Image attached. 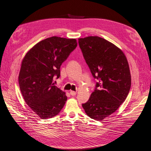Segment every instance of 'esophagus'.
Wrapping results in <instances>:
<instances>
[{
  "mask_svg": "<svg viewBox=\"0 0 151 151\" xmlns=\"http://www.w3.org/2000/svg\"><path fill=\"white\" fill-rule=\"evenodd\" d=\"M70 95H72V96H75L76 94V92L71 91H70Z\"/></svg>",
  "mask_w": 151,
  "mask_h": 151,
  "instance_id": "obj_1",
  "label": "esophagus"
}]
</instances>
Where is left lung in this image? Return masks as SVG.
<instances>
[{
	"mask_svg": "<svg viewBox=\"0 0 151 151\" xmlns=\"http://www.w3.org/2000/svg\"><path fill=\"white\" fill-rule=\"evenodd\" d=\"M78 44L93 77L99 80L82 106L89 117L101 121L115 112L127 97L131 85L129 63L119 48L103 38H81Z\"/></svg>",
	"mask_w": 151,
	"mask_h": 151,
	"instance_id": "1",
	"label": "left lung"
}]
</instances>
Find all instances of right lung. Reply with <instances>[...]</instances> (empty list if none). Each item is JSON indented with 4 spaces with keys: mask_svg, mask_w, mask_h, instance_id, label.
I'll return each mask as SVG.
<instances>
[{
    "mask_svg": "<svg viewBox=\"0 0 151 151\" xmlns=\"http://www.w3.org/2000/svg\"><path fill=\"white\" fill-rule=\"evenodd\" d=\"M75 39L52 37L42 40L28 51L22 59L19 83L24 101L40 119L59 113L67 100L65 92L54 85L53 78L75 49Z\"/></svg>",
    "mask_w": 151,
    "mask_h": 151,
    "instance_id": "right-lung-1",
    "label": "right lung"
}]
</instances>
